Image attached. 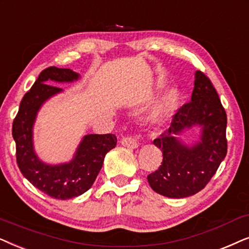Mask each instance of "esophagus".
Segmentation results:
<instances>
[{"instance_id":"obj_1","label":"esophagus","mask_w":249,"mask_h":249,"mask_svg":"<svg viewBox=\"0 0 249 249\" xmlns=\"http://www.w3.org/2000/svg\"><path fill=\"white\" fill-rule=\"evenodd\" d=\"M139 139L140 135H134V137H124L122 139V144L124 147H127L130 149H135L139 147Z\"/></svg>"}]
</instances>
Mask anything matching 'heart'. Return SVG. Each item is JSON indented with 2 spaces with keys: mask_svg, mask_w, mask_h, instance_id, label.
Listing matches in <instances>:
<instances>
[{
  "mask_svg": "<svg viewBox=\"0 0 249 249\" xmlns=\"http://www.w3.org/2000/svg\"><path fill=\"white\" fill-rule=\"evenodd\" d=\"M174 101V94L167 93L159 99V101L152 109L150 119L154 122H160L170 110L172 104Z\"/></svg>",
  "mask_w": 249,
  "mask_h": 249,
  "instance_id": "heart-1",
  "label": "heart"
}]
</instances>
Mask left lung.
Instances as JSON below:
<instances>
[{
	"instance_id": "left-lung-1",
	"label": "left lung",
	"mask_w": 249,
	"mask_h": 249,
	"mask_svg": "<svg viewBox=\"0 0 249 249\" xmlns=\"http://www.w3.org/2000/svg\"><path fill=\"white\" fill-rule=\"evenodd\" d=\"M194 124L202 127L201 141L191 147L181 144L176 135ZM154 144L163 151L158 170L147 178L152 190L170 198H185L206 187L228 151L227 112L213 83L196 71L191 101L172 118L170 127Z\"/></svg>"
}]
</instances>
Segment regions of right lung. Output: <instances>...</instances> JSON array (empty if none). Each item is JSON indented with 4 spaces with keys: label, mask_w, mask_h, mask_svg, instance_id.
Returning a JSON list of instances; mask_svg holds the SVG:
<instances>
[{
    "label": "right lung",
    "mask_w": 249,
    "mask_h": 249,
    "mask_svg": "<svg viewBox=\"0 0 249 249\" xmlns=\"http://www.w3.org/2000/svg\"><path fill=\"white\" fill-rule=\"evenodd\" d=\"M78 77L77 72L67 68L49 67L42 71L22 98L12 124L19 170L34 187L57 199H69L88 191L101 170L106 154L117 143L115 134H89L83 139L71 163L54 166L42 163L35 155L32 130L36 114L43 102L61 91L48 83L72 82Z\"/></svg>",
    "instance_id": "right-lung-1"
}]
</instances>
